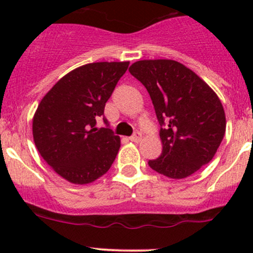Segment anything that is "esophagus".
Returning <instances> with one entry per match:
<instances>
[{
    "label": "esophagus",
    "instance_id": "1",
    "mask_svg": "<svg viewBox=\"0 0 253 253\" xmlns=\"http://www.w3.org/2000/svg\"><path fill=\"white\" fill-rule=\"evenodd\" d=\"M132 142H139L142 139V133L139 131H134V133L129 137Z\"/></svg>",
    "mask_w": 253,
    "mask_h": 253
}]
</instances>
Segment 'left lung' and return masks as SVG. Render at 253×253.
<instances>
[{
    "label": "left lung",
    "mask_w": 253,
    "mask_h": 253,
    "mask_svg": "<svg viewBox=\"0 0 253 253\" xmlns=\"http://www.w3.org/2000/svg\"><path fill=\"white\" fill-rule=\"evenodd\" d=\"M129 73L149 93L160 125L163 152L148 165L170 178H185L208 164L226 127L223 105L211 86L174 60L137 61Z\"/></svg>",
    "instance_id": "left-lung-1"
}]
</instances>
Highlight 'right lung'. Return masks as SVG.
<instances>
[{
  "mask_svg": "<svg viewBox=\"0 0 253 253\" xmlns=\"http://www.w3.org/2000/svg\"><path fill=\"white\" fill-rule=\"evenodd\" d=\"M129 62H95L61 78L42 98L33 119V137L42 159L67 181L84 185L110 169L120 148L104 116ZM103 118L106 127L98 129Z\"/></svg>",
  "mask_w": 253,
  "mask_h": 253,
  "instance_id": "1",
  "label": "right lung"
}]
</instances>
